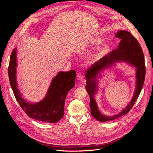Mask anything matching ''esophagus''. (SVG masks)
<instances>
[{
	"label": "esophagus",
	"instance_id": "1",
	"mask_svg": "<svg viewBox=\"0 0 153 153\" xmlns=\"http://www.w3.org/2000/svg\"><path fill=\"white\" fill-rule=\"evenodd\" d=\"M77 79L79 80H82L83 79V74L82 73H78L77 74Z\"/></svg>",
	"mask_w": 153,
	"mask_h": 153
}]
</instances>
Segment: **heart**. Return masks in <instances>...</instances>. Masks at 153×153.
Segmentation results:
<instances>
[{
	"label": "heart",
	"instance_id": "b5f03b06",
	"mask_svg": "<svg viewBox=\"0 0 153 153\" xmlns=\"http://www.w3.org/2000/svg\"><path fill=\"white\" fill-rule=\"evenodd\" d=\"M102 43V40L99 38H96L93 39L90 42V45L91 47H94V46H98L99 45L100 43ZM109 50V47L107 44H104L102 45L99 50L98 51L93 54L92 60L93 61H96L103 57L108 52Z\"/></svg>",
	"mask_w": 153,
	"mask_h": 153
}]
</instances>
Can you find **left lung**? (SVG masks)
<instances>
[{
    "mask_svg": "<svg viewBox=\"0 0 153 153\" xmlns=\"http://www.w3.org/2000/svg\"><path fill=\"white\" fill-rule=\"evenodd\" d=\"M116 37L121 39L118 48L107 54L86 71L85 88L90 97L91 113L96 120L101 122L113 120L127 114L137 100L145 80L146 72L145 59L139 42L131 34L126 31H118ZM117 61L126 62L137 68V88L132 100L125 109L116 115L106 117L99 111L94 97L97 89L98 81L96 78L103 69L108 68Z\"/></svg>",
    "mask_w": 153,
    "mask_h": 153,
    "instance_id": "8db88e82",
    "label": "left lung"
}]
</instances>
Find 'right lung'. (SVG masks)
Returning <instances> with one entry per match:
<instances>
[{
    "instance_id": "obj_1",
    "label": "right lung",
    "mask_w": 153,
    "mask_h": 153,
    "mask_svg": "<svg viewBox=\"0 0 153 153\" xmlns=\"http://www.w3.org/2000/svg\"><path fill=\"white\" fill-rule=\"evenodd\" d=\"M16 48L11 53L8 67V76L14 96L22 110L30 117L49 123H56L64 115L65 99L68 93L75 85L76 71L59 72L53 79L45 98L31 103L22 96L16 82Z\"/></svg>"
}]
</instances>
